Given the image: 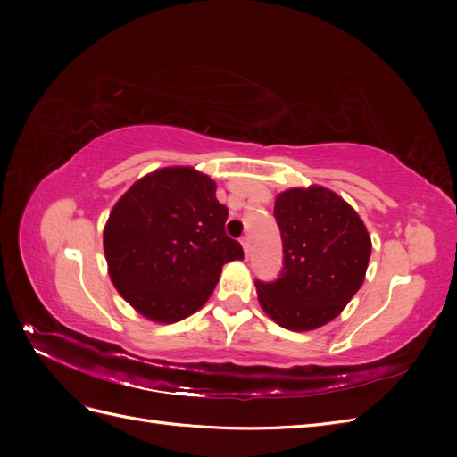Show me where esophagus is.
<instances>
[{
    "mask_svg": "<svg viewBox=\"0 0 457 457\" xmlns=\"http://www.w3.org/2000/svg\"><path fill=\"white\" fill-rule=\"evenodd\" d=\"M242 247H244V252H245V257H247V253H250V237H247V234H245V237H242Z\"/></svg>",
    "mask_w": 457,
    "mask_h": 457,
    "instance_id": "1",
    "label": "esophagus"
}]
</instances>
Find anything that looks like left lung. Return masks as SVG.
Segmentation results:
<instances>
[{
  "mask_svg": "<svg viewBox=\"0 0 457 457\" xmlns=\"http://www.w3.org/2000/svg\"><path fill=\"white\" fill-rule=\"evenodd\" d=\"M282 270L257 280V297L276 324L307 331L343 311L364 282L371 242L353 207L324 187L292 188L276 198Z\"/></svg>",
  "mask_w": 457,
  "mask_h": 457,
  "instance_id": "obj_1",
  "label": "left lung"
}]
</instances>
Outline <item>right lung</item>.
<instances>
[{
    "label": "right lung",
    "mask_w": 457,
    "mask_h": 457,
    "mask_svg": "<svg viewBox=\"0 0 457 457\" xmlns=\"http://www.w3.org/2000/svg\"><path fill=\"white\" fill-rule=\"evenodd\" d=\"M215 183L190 168L137 181L104 227L108 272L121 297L156 322H177L210 299L225 262L242 259Z\"/></svg>",
    "instance_id": "right-lung-1"
}]
</instances>
